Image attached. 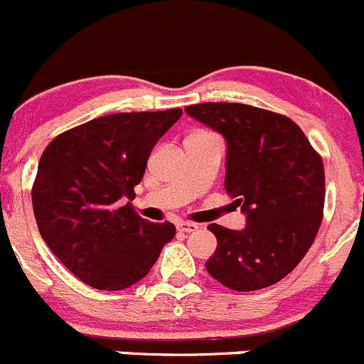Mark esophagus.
<instances>
[{
	"mask_svg": "<svg viewBox=\"0 0 364 364\" xmlns=\"http://www.w3.org/2000/svg\"><path fill=\"white\" fill-rule=\"evenodd\" d=\"M200 228V226L196 225V223H186V221H181L177 223V230L182 233H189V232H196V230Z\"/></svg>",
	"mask_w": 364,
	"mask_h": 364,
	"instance_id": "1",
	"label": "esophagus"
}]
</instances>
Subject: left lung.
Here are the masks:
<instances>
[{
    "mask_svg": "<svg viewBox=\"0 0 364 364\" xmlns=\"http://www.w3.org/2000/svg\"><path fill=\"white\" fill-rule=\"evenodd\" d=\"M186 113L221 132L228 145L225 189L247 214L246 228L208 225L218 239L205 262L226 289H265L297 267L323 218L320 154L285 114L239 102H203Z\"/></svg>",
    "mask_w": 364,
    "mask_h": 364,
    "instance_id": "8db88e82",
    "label": "left lung"
}]
</instances>
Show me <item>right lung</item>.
I'll return each instance as SVG.
<instances>
[{"label": "right lung", "instance_id": "right-lung-1", "mask_svg": "<svg viewBox=\"0 0 364 364\" xmlns=\"http://www.w3.org/2000/svg\"><path fill=\"white\" fill-rule=\"evenodd\" d=\"M181 114V107L106 114L46 146L31 187L38 232L86 285L129 289L175 237L173 223L139 218L131 200L150 152Z\"/></svg>", "mask_w": 364, "mask_h": 364}]
</instances>
